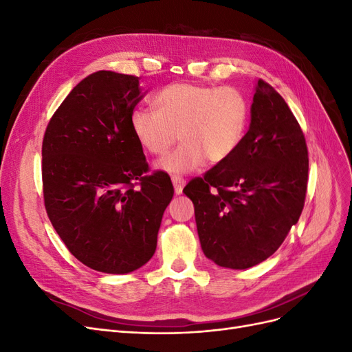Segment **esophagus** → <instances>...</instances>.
Instances as JSON below:
<instances>
[{
    "label": "esophagus",
    "mask_w": 352,
    "mask_h": 352,
    "mask_svg": "<svg viewBox=\"0 0 352 352\" xmlns=\"http://www.w3.org/2000/svg\"><path fill=\"white\" fill-rule=\"evenodd\" d=\"M172 184H173V188H175V194L176 195H180L182 194L184 190V186H185V179L180 177V176H172Z\"/></svg>",
    "instance_id": "1"
}]
</instances>
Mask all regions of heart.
<instances>
[{
    "mask_svg": "<svg viewBox=\"0 0 352 352\" xmlns=\"http://www.w3.org/2000/svg\"><path fill=\"white\" fill-rule=\"evenodd\" d=\"M153 109L135 110L131 131L151 155L164 154L179 135L182 144L155 164L173 176L194 172L207 160L211 164L226 162L241 145L250 120V102L233 87L172 83L155 94Z\"/></svg>",
    "mask_w": 352,
    "mask_h": 352,
    "instance_id": "obj_1",
    "label": "heart"
}]
</instances>
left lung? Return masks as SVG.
Masks as SVG:
<instances>
[{
    "label": "left lung",
    "instance_id": "1",
    "mask_svg": "<svg viewBox=\"0 0 352 352\" xmlns=\"http://www.w3.org/2000/svg\"><path fill=\"white\" fill-rule=\"evenodd\" d=\"M307 180L301 127L285 100L260 79L238 150L184 189L194 202L206 257L235 270L267 260L301 216Z\"/></svg>",
    "mask_w": 352,
    "mask_h": 352
}]
</instances>
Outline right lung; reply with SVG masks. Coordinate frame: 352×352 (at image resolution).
<instances>
[{
    "mask_svg": "<svg viewBox=\"0 0 352 352\" xmlns=\"http://www.w3.org/2000/svg\"><path fill=\"white\" fill-rule=\"evenodd\" d=\"M145 94L140 78L95 72L61 102L42 142L47 214L67 250L97 272L126 274L150 261L173 198L170 177L145 175L131 131Z\"/></svg>",
    "mask_w": 352,
    "mask_h": 352,
    "instance_id": "add662e5",
    "label": "right lung"
}]
</instances>
